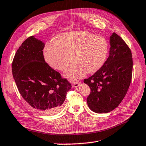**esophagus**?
Here are the masks:
<instances>
[{"label": "esophagus", "mask_w": 146, "mask_h": 146, "mask_svg": "<svg viewBox=\"0 0 146 146\" xmlns=\"http://www.w3.org/2000/svg\"><path fill=\"white\" fill-rule=\"evenodd\" d=\"M80 84H81L80 82H77V83H73L72 84V86H73V88H76L80 86Z\"/></svg>", "instance_id": "obj_1"}]
</instances>
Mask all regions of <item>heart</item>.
<instances>
[{
	"label": "heart",
	"instance_id": "b5f03b06",
	"mask_svg": "<svg viewBox=\"0 0 146 146\" xmlns=\"http://www.w3.org/2000/svg\"><path fill=\"white\" fill-rule=\"evenodd\" d=\"M108 42L84 30L62 33L54 43H47L43 54L45 62L52 68L65 70L72 60L74 63L63 75L72 82L83 78L86 72L94 73L103 66L107 58Z\"/></svg>",
	"mask_w": 146,
	"mask_h": 146
}]
</instances>
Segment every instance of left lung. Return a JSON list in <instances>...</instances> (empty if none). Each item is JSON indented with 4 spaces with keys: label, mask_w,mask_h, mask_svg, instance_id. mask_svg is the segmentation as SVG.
<instances>
[{
    "label": "left lung",
    "mask_w": 146,
    "mask_h": 146,
    "mask_svg": "<svg viewBox=\"0 0 146 146\" xmlns=\"http://www.w3.org/2000/svg\"><path fill=\"white\" fill-rule=\"evenodd\" d=\"M110 55L103 66L84 80L91 89L88 106L94 113H106L116 108L127 93L133 72L131 50L116 33L110 37Z\"/></svg>",
    "instance_id": "8db88e82"
}]
</instances>
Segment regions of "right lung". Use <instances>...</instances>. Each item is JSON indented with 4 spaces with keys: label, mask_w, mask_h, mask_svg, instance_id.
<instances>
[{
    "label": "right lung",
    "mask_w": 146,
    "mask_h": 146,
    "mask_svg": "<svg viewBox=\"0 0 146 146\" xmlns=\"http://www.w3.org/2000/svg\"><path fill=\"white\" fill-rule=\"evenodd\" d=\"M44 46L34 36L29 37L17 51L12 68L23 99L39 113L50 115L60 110L72 85L45 62Z\"/></svg>",
    "instance_id": "add662e5"
}]
</instances>
